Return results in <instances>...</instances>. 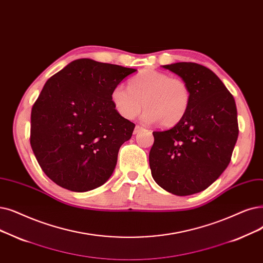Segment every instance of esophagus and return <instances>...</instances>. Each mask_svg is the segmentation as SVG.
Segmentation results:
<instances>
[{
	"instance_id": "esophagus-1",
	"label": "esophagus",
	"mask_w": 263,
	"mask_h": 263,
	"mask_svg": "<svg viewBox=\"0 0 263 263\" xmlns=\"http://www.w3.org/2000/svg\"><path fill=\"white\" fill-rule=\"evenodd\" d=\"M143 130V127H141V125H135V129H134V131H133V133L134 134H138L140 131H142Z\"/></svg>"
}]
</instances>
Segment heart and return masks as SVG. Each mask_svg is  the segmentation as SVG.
Here are the masks:
<instances>
[{
    "instance_id": "heart-1",
    "label": "heart",
    "mask_w": 263,
    "mask_h": 263,
    "mask_svg": "<svg viewBox=\"0 0 263 263\" xmlns=\"http://www.w3.org/2000/svg\"><path fill=\"white\" fill-rule=\"evenodd\" d=\"M112 105L125 119L139 115L143 105V120L148 123L160 121L162 127L177 124L187 114L191 92L181 78L147 68L134 75L129 87L117 85L111 90Z\"/></svg>"
}]
</instances>
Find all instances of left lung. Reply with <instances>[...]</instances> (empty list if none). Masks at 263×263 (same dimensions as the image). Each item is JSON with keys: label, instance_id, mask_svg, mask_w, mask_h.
<instances>
[{"label": "left lung", "instance_id": "obj_1", "mask_svg": "<svg viewBox=\"0 0 263 263\" xmlns=\"http://www.w3.org/2000/svg\"><path fill=\"white\" fill-rule=\"evenodd\" d=\"M181 77L190 106L173 128L153 132L149 166L157 184L176 196L206 189L230 163L238 136L233 96L210 68L193 62L163 65Z\"/></svg>", "mask_w": 263, "mask_h": 263}]
</instances>
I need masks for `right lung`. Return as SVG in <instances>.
<instances>
[{"label": "right lung", "instance_id": "1", "mask_svg": "<svg viewBox=\"0 0 263 263\" xmlns=\"http://www.w3.org/2000/svg\"><path fill=\"white\" fill-rule=\"evenodd\" d=\"M135 68L78 59L45 84L31 111L30 143L57 185L85 192L108 180L135 124L120 116L114 87Z\"/></svg>", "mask_w": 263, "mask_h": 263}]
</instances>
